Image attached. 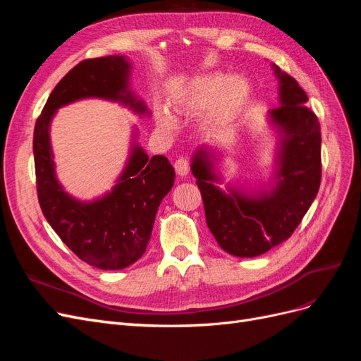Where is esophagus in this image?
<instances>
[{
	"label": "esophagus",
	"instance_id": "obj_1",
	"mask_svg": "<svg viewBox=\"0 0 361 361\" xmlns=\"http://www.w3.org/2000/svg\"><path fill=\"white\" fill-rule=\"evenodd\" d=\"M190 169H191V166H190L188 158L180 157L176 159V162H174V170H176V173L182 178L187 176V174L190 173Z\"/></svg>",
	"mask_w": 361,
	"mask_h": 361
}]
</instances>
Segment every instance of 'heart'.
Masks as SVG:
<instances>
[{
    "instance_id": "1",
    "label": "heart",
    "mask_w": 361,
    "mask_h": 361,
    "mask_svg": "<svg viewBox=\"0 0 361 361\" xmlns=\"http://www.w3.org/2000/svg\"><path fill=\"white\" fill-rule=\"evenodd\" d=\"M250 96V84L243 76H232L227 80L223 73H211L194 80L190 84L185 105L188 110L199 111L204 108H212V117L221 122L236 114L245 105ZM159 122L164 128H171L173 120L170 116L162 114Z\"/></svg>"
}]
</instances>
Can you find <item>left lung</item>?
<instances>
[{
  "label": "left lung",
  "instance_id": "1",
  "mask_svg": "<svg viewBox=\"0 0 361 361\" xmlns=\"http://www.w3.org/2000/svg\"><path fill=\"white\" fill-rule=\"evenodd\" d=\"M280 81L279 108L269 117L281 133L277 185L245 194L215 187L218 176L207 152L199 149L191 164L204 204L206 224L228 255L255 257L286 241L309 211L321 185V125L305 105L307 94L290 75L274 66Z\"/></svg>",
  "mask_w": 361,
  "mask_h": 361
}]
</instances>
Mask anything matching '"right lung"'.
Segmentation results:
<instances>
[{
	"instance_id": "add662e5",
	"label": "right lung",
	"mask_w": 361,
	"mask_h": 361,
	"mask_svg": "<svg viewBox=\"0 0 361 361\" xmlns=\"http://www.w3.org/2000/svg\"><path fill=\"white\" fill-rule=\"evenodd\" d=\"M129 71L122 56L76 64L49 94L32 137L37 199L43 215L76 256L101 269H123L145 255L159 203L173 187L174 170L166 157L149 158L135 145L113 191L94 202H78L56 178L49 123L60 106L84 97L120 101L138 114L147 113L146 105L128 89Z\"/></svg>"
}]
</instances>
